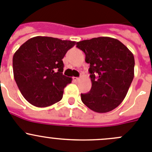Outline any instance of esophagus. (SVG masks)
Instances as JSON below:
<instances>
[{"label":"esophagus","mask_w":152,"mask_h":152,"mask_svg":"<svg viewBox=\"0 0 152 152\" xmlns=\"http://www.w3.org/2000/svg\"><path fill=\"white\" fill-rule=\"evenodd\" d=\"M73 80L75 82H78L80 80V78H78V77H73Z\"/></svg>","instance_id":"34e87169"}]
</instances>
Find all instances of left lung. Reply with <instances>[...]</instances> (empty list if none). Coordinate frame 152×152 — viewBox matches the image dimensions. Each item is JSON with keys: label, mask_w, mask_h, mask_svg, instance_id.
I'll list each match as a JSON object with an SVG mask.
<instances>
[{"label": "left lung", "mask_w": 152, "mask_h": 152, "mask_svg": "<svg viewBox=\"0 0 152 152\" xmlns=\"http://www.w3.org/2000/svg\"><path fill=\"white\" fill-rule=\"evenodd\" d=\"M89 63L92 88L81 101L94 112L107 113L122 102L134 77V57L120 41L102 37L77 42Z\"/></svg>", "instance_id": "left-lung-1"}]
</instances>
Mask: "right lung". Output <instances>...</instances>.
<instances>
[{
    "instance_id": "obj_1",
    "label": "right lung",
    "mask_w": 152,
    "mask_h": 152,
    "mask_svg": "<svg viewBox=\"0 0 152 152\" xmlns=\"http://www.w3.org/2000/svg\"><path fill=\"white\" fill-rule=\"evenodd\" d=\"M76 42L35 37L21 45L12 58L13 75L24 99L45 107L60 102L72 77L63 75V59Z\"/></svg>"
}]
</instances>
